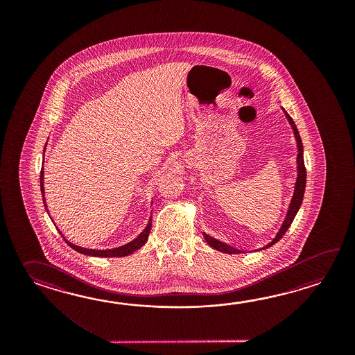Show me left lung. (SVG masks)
Returning a JSON list of instances; mask_svg holds the SVG:
<instances>
[{
    "mask_svg": "<svg viewBox=\"0 0 355 355\" xmlns=\"http://www.w3.org/2000/svg\"><path fill=\"white\" fill-rule=\"evenodd\" d=\"M283 110H284V109H283ZM284 114H286V116H287L289 124L292 125L293 133H295V141H297V147H298V155H297V180H295V193H293L292 200H291V204H289V209H288L286 219H284L283 225L280 227L279 232L272 239V242H269L265 248L260 250L270 248L274 243H277V242L279 241L280 239L287 232L288 228L291 227L293 219H295L297 211L301 208L302 200H303V196H304V189H306V178H307V174H306V167H304V161H303V144H302L301 137H300L298 129L295 127V121L291 118V115H289L286 110H284ZM203 236L207 243L211 245V248L218 250L220 252H225V254H240V252H245V251H242V250L234 249V248L227 245L225 242L218 241V240L213 239L211 236L205 234V232H203Z\"/></svg>",
    "mask_w": 355,
    "mask_h": 355,
    "instance_id": "1",
    "label": "left lung"
}]
</instances>
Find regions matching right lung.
I'll return each instance as SVG.
<instances>
[{
	"instance_id": "obj_1",
	"label": "right lung",
	"mask_w": 355,
	"mask_h": 355,
	"mask_svg": "<svg viewBox=\"0 0 355 355\" xmlns=\"http://www.w3.org/2000/svg\"><path fill=\"white\" fill-rule=\"evenodd\" d=\"M44 151H46V148H44ZM43 185H44V171H43V167H42V171H40V190H42V196H43V203H44V207H46V198H44V187H43ZM151 226L152 218L150 219L147 227L144 228V232L139 234L137 239H135L133 241L129 242L127 245H123V246H119V248L110 250L85 249V248L77 246V245H73V243L67 241V240L63 237V234H62L60 230H58V232L62 234L63 240L67 242V245L69 248H72V249L76 250L77 252L83 254V255L98 257H123L133 254L136 250L141 249V248L144 246V243L148 240V234H150V231H151Z\"/></svg>"
}]
</instances>
